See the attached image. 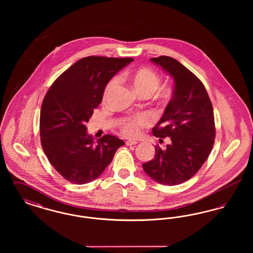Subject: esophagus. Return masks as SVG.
I'll return each mask as SVG.
<instances>
[{"instance_id": "1", "label": "esophagus", "mask_w": 253, "mask_h": 253, "mask_svg": "<svg viewBox=\"0 0 253 253\" xmlns=\"http://www.w3.org/2000/svg\"><path fill=\"white\" fill-rule=\"evenodd\" d=\"M137 144L136 141H133V140H127L126 141V145L127 146H133V145Z\"/></svg>"}]
</instances>
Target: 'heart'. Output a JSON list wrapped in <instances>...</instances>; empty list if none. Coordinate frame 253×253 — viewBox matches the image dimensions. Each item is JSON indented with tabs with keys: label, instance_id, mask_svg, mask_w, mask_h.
<instances>
[{
	"label": "heart",
	"instance_id": "1",
	"mask_svg": "<svg viewBox=\"0 0 253 253\" xmlns=\"http://www.w3.org/2000/svg\"><path fill=\"white\" fill-rule=\"evenodd\" d=\"M125 78L132 84L135 91L140 94H153L160 84V77L155 70L148 68V67H139L136 69L126 72ZM117 84V80L112 79L105 86L103 92V98L106 99L110 94L112 93L113 89ZM171 91L168 87L161 88L160 96L164 98H167L170 96ZM149 120L147 117L143 115H137L132 118L127 119L124 121L121 127V132L128 137H136L140 134L141 129L147 125Z\"/></svg>",
	"mask_w": 253,
	"mask_h": 253
}]
</instances>
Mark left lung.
I'll return each instance as SVG.
<instances>
[{"label":"left lung","mask_w":253,"mask_h":253,"mask_svg":"<svg viewBox=\"0 0 253 253\" xmlns=\"http://www.w3.org/2000/svg\"><path fill=\"white\" fill-rule=\"evenodd\" d=\"M151 60L174 81L171 99L153 134L170 137L162 150L156 146L155 158L142 164L145 172L157 183L178 185L191 179L210 156L215 138L211 101L201 81L170 57Z\"/></svg>","instance_id":"obj_1"}]
</instances>
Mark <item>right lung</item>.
Returning a JSON list of instances; mask_svg holds the SVG:
<instances>
[{
	"mask_svg": "<svg viewBox=\"0 0 253 253\" xmlns=\"http://www.w3.org/2000/svg\"><path fill=\"white\" fill-rule=\"evenodd\" d=\"M132 60L96 56L81 59L60 75L43 98L40 117L42 150L50 164L73 184L95 180L125 145L112 134L95 142L85 123L100 104L109 81Z\"/></svg>",
	"mask_w": 253,
	"mask_h": 253,
	"instance_id": "1",
	"label": "right lung"
}]
</instances>
